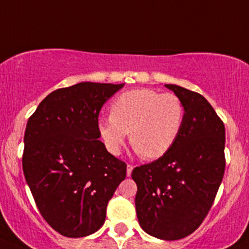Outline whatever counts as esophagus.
<instances>
[{"instance_id": "1", "label": "esophagus", "mask_w": 249, "mask_h": 249, "mask_svg": "<svg viewBox=\"0 0 249 249\" xmlns=\"http://www.w3.org/2000/svg\"><path fill=\"white\" fill-rule=\"evenodd\" d=\"M132 170H134V166H132V165H127V166H126V176H127V177H130V176H131Z\"/></svg>"}]
</instances>
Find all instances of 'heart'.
<instances>
[{
	"instance_id": "b5f03b06",
	"label": "heart",
	"mask_w": 249,
	"mask_h": 249,
	"mask_svg": "<svg viewBox=\"0 0 249 249\" xmlns=\"http://www.w3.org/2000/svg\"><path fill=\"white\" fill-rule=\"evenodd\" d=\"M184 119V105L177 95L136 89L115 99L110 115L100 118L97 129L110 154H120L130 132L135 150L144 159L154 160L170 152Z\"/></svg>"
}]
</instances>
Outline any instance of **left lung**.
Segmentation results:
<instances>
[{
    "label": "left lung",
    "mask_w": 249,
    "mask_h": 249,
    "mask_svg": "<svg viewBox=\"0 0 249 249\" xmlns=\"http://www.w3.org/2000/svg\"><path fill=\"white\" fill-rule=\"evenodd\" d=\"M184 105L179 136L164 157L135 167L139 223L160 240L194 232L212 207L225 169V127L210 102L197 92L165 84Z\"/></svg>",
    "instance_id": "1"
}]
</instances>
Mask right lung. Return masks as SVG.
Wrapping results in <instances>:
<instances>
[{"mask_svg": "<svg viewBox=\"0 0 249 249\" xmlns=\"http://www.w3.org/2000/svg\"><path fill=\"white\" fill-rule=\"evenodd\" d=\"M123 84L82 82L38 105L27 122L22 170L48 224L66 237L104 225L106 208L126 177V165L99 139V113Z\"/></svg>", "mask_w": 249, "mask_h": 249, "instance_id": "1", "label": "right lung"}]
</instances>
